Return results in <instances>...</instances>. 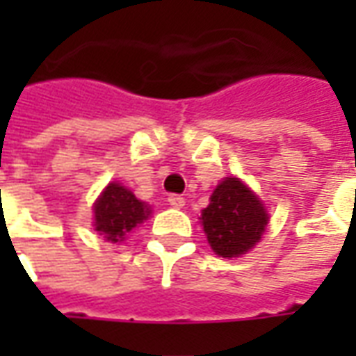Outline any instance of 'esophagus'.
I'll return each mask as SVG.
<instances>
[{
    "instance_id": "1",
    "label": "esophagus",
    "mask_w": 356,
    "mask_h": 356,
    "mask_svg": "<svg viewBox=\"0 0 356 356\" xmlns=\"http://www.w3.org/2000/svg\"><path fill=\"white\" fill-rule=\"evenodd\" d=\"M168 202H170L171 208H183V206H185V198L179 196V194H171L170 198H168Z\"/></svg>"
}]
</instances>
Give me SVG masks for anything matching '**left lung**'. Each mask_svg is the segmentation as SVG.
<instances>
[{"mask_svg": "<svg viewBox=\"0 0 356 356\" xmlns=\"http://www.w3.org/2000/svg\"><path fill=\"white\" fill-rule=\"evenodd\" d=\"M202 225L219 257H240L261 240L268 213L257 194L238 177H225L202 209Z\"/></svg>", "mask_w": 356, "mask_h": 356, "instance_id": "8db88e82", "label": "left lung"}]
</instances>
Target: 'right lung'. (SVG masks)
<instances>
[{
  "label": "right lung",
  "instance_id": "1",
  "mask_svg": "<svg viewBox=\"0 0 356 356\" xmlns=\"http://www.w3.org/2000/svg\"><path fill=\"white\" fill-rule=\"evenodd\" d=\"M95 231L112 244L125 240L129 232L147 221L152 209L135 198V194L120 183H108L93 204Z\"/></svg>",
  "mask_w": 356,
  "mask_h": 356
}]
</instances>
